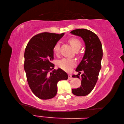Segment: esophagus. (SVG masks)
<instances>
[{
    "label": "esophagus",
    "mask_w": 124,
    "mask_h": 124,
    "mask_svg": "<svg viewBox=\"0 0 124 124\" xmlns=\"http://www.w3.org/2000/svg\"><path fill=\"white\" fill-rule=\"evenodd\" d=\"M73 79V78L72 77V75L69 74L68 75V79L69 80H71V79Z\"/></svg>",
    "instance_id": "obj_1"
}]
</instances>
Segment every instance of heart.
I'll return each mask as SVG.
<instances>
[{
	"mask_svg": "<svg viewBox=\"0 0 124 124\" xmlns=\"http://www.w3.org/2000/svg\"><path fill=\"white\" fill-rule=\"evenodd\" d=\"M70 43L73 49L77 50L81 47V43L79 39L77 38H71L70 39ZM60 44L59 43H56L54 45V50L56 54H58L60 52ZM76 62L75 61L70 58H63L59 60L57 62L58 66L64 70L68 71L71 70L72 67L75 66Z\"/></svg>",
	"mask_w": 124,
	"mask_h": 124,
	"instance_id": "obj_1",
	"label": "heart"
}]
</instances>
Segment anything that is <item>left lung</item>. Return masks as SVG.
Masks as SVG:
<instances>
[{"label": "left lung", "mask_w": 124, "mask_h": 124, "mask_svg": "<svg viewBox=\"0 0 124 124\" xmlns=\"http://www.w3.org/2000/svg\"><path fill=\"white\" fill-rule=\"evenodd\" d=\"M70 33L80 37L85 42L84 55L75 70L79 74L72 75L73 78L81 79L80 87L72 89V93L78 96H84L92 91L97 83L101 68L102 46L97 35L88 29H77ZM81 71L83 74L80 77Z\"/></svg>", "instance_id": "obj_1"}]
</instances>
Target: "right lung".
I'll return each mask as SVG.
<instances>
[{
  "instance_id": "1",
  "label": "right lung",
  "mask_w": 124,
  "mask_h": 124,
  "mask_svg": "<svg viewBox=\"0 0 124 124\" xmlns=\"http://www.w3.org/2000/svg\"><path fill=\"white\" fill-rule=\"evenodd\" d=\"M44 32L32 38L27 44L24 54V68L29 87L33 93L41 100H48L57 94L58 81L68 79V74L61 70H54V48L63 36Z\"/></svg>"
}]
</instances>
